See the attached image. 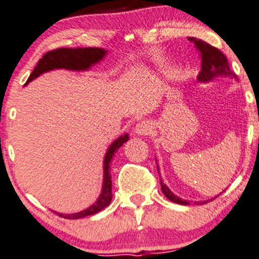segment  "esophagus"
<instances>
[{"instance_id": "esophagus-1", "label": "esophagus", "mask_w": 259, "mask_h": 259, "mask_svg": "<svg viewBox=\"0 0 259 259\" xmlns=\"http://www.w3.org/2000/svg\"><path fill=\"white\" fill-rule=\"evenodd\" d=\"M153 129V126H151V124L149 121H140L139 124L137 125V127H135V132L138 133L139 135H148L149 133H150V130Z\"/></svg>"}]
</instances>
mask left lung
<instances>
[{"label": "left lung", "mask_w": 259, "mask_h": 259, "mask_svg": "<svg viewBox=\"0 0 259 259\" xmlns=\"http://www.w3.org/2000/svg\"><path fill=\"white\" fill-rule=\"evenodd\" d=\"M188 40L190 42H194L197 49L200 51V56H202V70H200L199 75H198V80L199 81H209L214 77L218 76H228V77H237V75L234 74L231 70L228 64V60H227L226 55L221 51L219 49L214 48V46L209 45L205 41L200 40V38L195 37H189ZM161 184V190H163L164 195H165L168 199H170L171 202L178 203V204H184L188 205L189 203L187 200H183L180 198L176 197L170 190L168 189L165 184L163 182H160ZM199 203V202H198ZM207 202H200L199 204Z\"/></svg>", "instance_id": "obj_1"}]
</instances>
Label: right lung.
<instances>
[{
    "mask_svg": "<svg viewBox=\"0 0 259 259\" xmlns=\"http://www.w3.org/2000/svg\"><path fill=\"white\" fill-rule=\"evenodd\" d=\"M106 51L104 49L98 48H85V49H56L51 50V51L46 52L40 60H38L37 65L31 72L30 77H28L27 82L32 81L35 77L40 76L42 72L50 71L54 69H69V70H86L91 66L93 64H96L100 61L104 56H105ZM129 137L124 135L116 139L110 148L108 149V153L105 155V160H104V184H103V192H101L100 197L96 200L95 204L91 205L88 209L80 211V213L75 214H59L60 217L66 219H79L82 217L91 215L98 211L103 210L109 203L111 202V166L110 161L113 156L116 153L117 149L120 148L125 142H127Z\"/></svg>",
    "mask_w": 259,
    "mask_h": 259,
    "instance_id": "add662e5",
    "label": "right lung"
}]
</instances>
